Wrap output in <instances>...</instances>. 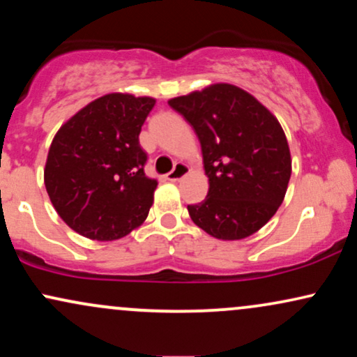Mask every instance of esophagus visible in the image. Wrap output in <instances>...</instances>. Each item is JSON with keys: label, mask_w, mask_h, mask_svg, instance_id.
<instances>
[{"label": "esophagus", "mask_w": 357, "mask_h": 357, "mask_svg": "<svg viewBox=\"0 0 357 357\" xmlns=\"http://www.w3.org/2000/svg\"><path fill=\"white\" fill-rule=\"evenodd\" d=\"M188 173H190V167L184 165V162H176L174 169L166 174V179L167 181H179V179H183Z\"/></svg>", "instance_id": "obj_1"}]
</instances>
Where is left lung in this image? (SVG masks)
<instances>
[{
    "instance_id": "obj_1",
    "label": "left lung",
    "mask_w": 357,
    "mask_h": 357,
    "mask_svg": "<svg viewBox=\"0 0 357 357\" xmlns=\"http://www.w3.org/2000/svg\"><path fill=\"white\" fill-rule=\"evenodd\" d=\"M167 104L195 129L210 183L204 202L188 204L191 220L220 240L253 235L277 213L292 174L280 122L231 84H213Z\"/></svg>"
}]
</instances>
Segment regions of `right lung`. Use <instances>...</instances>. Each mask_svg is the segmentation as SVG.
<instances>
[{
  "label": "right lung",
  "mask_w": 357,
  "mask_h": 357,
  "mask_svg": "<svg viewBox=\"0 0 357 357\" xmlns=\"http://www.w3.org/2000/svg\"><path fill=\"white\" fill-rule=\"evenodd\" d=\"M154 104L153 97L107 93L53 137L45 188L60 218L85 238L119 240L149 215L158 181L144 173L139 134Z\"/></svg>",
  "instance_id": "obj_1"
}]
</instances>
